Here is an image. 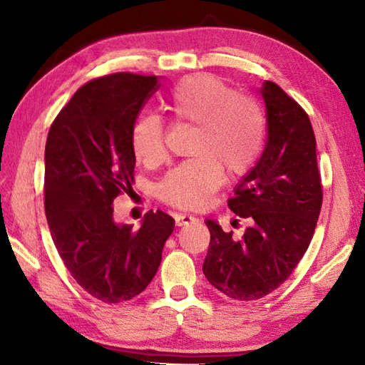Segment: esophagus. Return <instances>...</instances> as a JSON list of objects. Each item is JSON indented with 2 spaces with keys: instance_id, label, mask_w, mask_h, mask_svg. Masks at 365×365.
<instances>
[{
  "instance_id": "esophagus-1",
  "label": "esophagus",
  "mask_w": 365,
  "mask_h": 365,
  "mask_svg": "<svg viewBox=\"0 0 365 365\" xmlns=\"http://www.w3.org/2000/svg\"><path fill=\"white\" fill-rule=\"evenodd\" d=\"M196 218L190 213H178L175 215V224L177 226H187V224L195 222Z\"/></svg>"
}]
</instances>
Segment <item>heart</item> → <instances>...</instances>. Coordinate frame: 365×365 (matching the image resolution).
I'll return each mask as SVG.
<instances>
[{
  "label": "heart",
  "mask_w": 365,
  "mask_h": 365,
  "mask_svg": "<svg viewBox=\"0 0 365 365\" xmlns=\"http://www.w3.org/2000/svg\"><path fill=\"white\" fill-rule=\"evenodd\" d=\"M166 108L178 122L195 125V130L188 147L191 157L168 170L157 185V195L169 205L199 210L221 187L222 169L237 177L257 163L265 144V114L252 97L235 94L212 73L178 81L169 92ZM131 149L147 165L163 158V122L157 114L136 119Z\"/></svg>",
  "instance_id": "1"
}]
</instances>
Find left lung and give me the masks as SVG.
I'll return each mask as SVG.
<instances>
[{"label":"left lung","instance_id":"1","mask_svg":"<svg viewBox=\"0 0 365 365\" xmlns=\"http://www.w3.org/2000/svg\"><path fill=\"white\" fill-rule=\"evenodd\" d=\"M267 106V145L229 208L250 220L240 240L207 220L210 246L202 271L229 298L254 301L281 287L314 237L323 191L317 141L307 113L273 81L260 89Z\"/></svg>","mask_w":365,"mask_h":365}]
</instances>
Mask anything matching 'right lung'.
Here are the masks:
<instances>
[{
	"label": "right lung",
	"mask_w": 365,
	"mask_h": 365,
	"mask_svg": "<svg viewBox=\"0 0 365 365\" xmlns=\"http://www.w3.org/2000/svg\"><path fill=\"white\" fill-rule=\"evenodd\" d=\"M160 84L157 76L119 72L91 80L53 120L45 145V215L72 277L108 304L150 284L174 220L149 212L141 227L113 218V202L133 191L131 127Z\"/></svg>",
	"instance_id": "right-lung-1"
}]
</instances>
